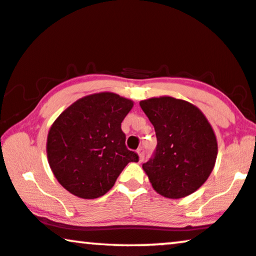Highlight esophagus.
<instances>
[{"mask_svg": "<svg viewBox=\"0 0 256 256\" xmlns=\"http://www.w3.org/2000/svg\"><path fill=\"white\" fill-rule=\"evenodd\" d=\"M138 154H139V160L143 162L144 160V156H145V151H144V148H139L138 150Z\"/></svg>", "mask_w": 256, "mask_h": 256, "instance_id": "obj_1", "label": "esophagus"}]
</instances>
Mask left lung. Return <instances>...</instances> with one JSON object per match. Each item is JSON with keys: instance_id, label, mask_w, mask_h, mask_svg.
Wrapping results in <instances>:
<instances>
[{"instance_id": "1", "label": "left lung", "mask_w": 256, "mask_h": 256, "mask_svg": "<svg viewBox=\"0 0 256 256\" xmlns=\"http://www.w3.org/2000/svg\"><path fill=\"white\" fill-rule=\"evenodd\" d=\"M154 125L157 146L143 169L158 194L180 198L208 180L218 157L212 126L196 106L171 96L139 102Z\"/></svg>"}]
</instances>
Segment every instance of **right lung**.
I'll use <instances>...</instances> for the list:
<instances>
[{
    "instance_id": "add662e5",
    "label": "right lung",
    "mask_w": 256,
    "mask_h": 256,
    "mask_svg": "<svg viewBox=\"0 0 256 256\" xmlns=\"http://www.w3.org/2000/svg\"><path fill=\"white\" fill-rule=\"evenodd\" d=\"M134 102L110 92L76 100L52 125L47 156L59 183L82 198H98L114 186L130 162L122 122Z\"/></svg>"
}]
</instances>
